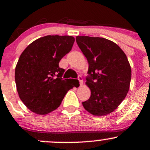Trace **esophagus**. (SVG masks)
Returning a JSON list of instances; mask_svg holds the SVG:
<instances>
[{"label": "esophagus", "instance_id": "esophagus-1", "mask_svg": "<svg viewBox=\"0 0 150 150\" xmlns=\"http://www.w3.org/2000/svg\"><path fill=\"white\" fill-rule=\"evenodd\" d=\"M77 79H78L79 82H80V85H82V83H83V80H82V77L81 76V75H78V77H77Z\"/></svg>", "mask_w": 150, "mask_h": 150}]
</instances>
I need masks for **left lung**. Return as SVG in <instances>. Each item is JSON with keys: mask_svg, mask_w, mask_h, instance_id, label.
<instances>
[{"mask_svg": "<svg viewBox=\"0 0 150 150\" xmlns=\"http://www.w3.org/2000/svg\"><path fill=\"white\" fill-rule=\"evenodd\" d=\"M89 63L86 84L91 90L84 108L94 116L113 112L127 95L131 68L126 55L114 42L101 37H76Z\"/></svg>", "mask_w": 150, "mask_h": 150, "instance_id": "left-lung-1", "label": "left lung"}]
</instances>
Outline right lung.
Returning <instances> with one entry per match:
<instances>
[{
    "label": "right lung",
    "instance_id": "1",
    "mask_svg": "<svg viewBox=\"0 0 150 150\" xmlns=\"http://www.w3.org/2000/svg\"><path fill=\"white\" fill-rule=\"evenodd\" d=\"M74 42L71 36L48 35L31 43L20 55L15 72L17 90L32 112L45 115L54 111L68 91L78 85L77 80L75 83L73 79L63 80L65 70L59 67Z\"/></svg>",
    "mask_w": 150,
    "mask_h": 150
}]
</instances>
